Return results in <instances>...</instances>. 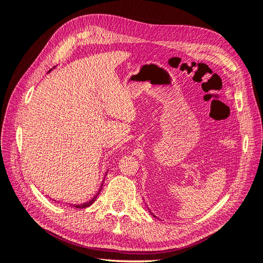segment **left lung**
<instances>
[{
	"label": "left lung",
	"instance_id": "1",
	"mask_svg": "<svg viewBox=\"0 0 263 263\" xmlns=\"http://www.w3.org/2000/svg\"><path fill=\"white\" fill-rule=\"evenodd\" d=\"M148 210H149V209H148ZM149 213H150V214H151V215H153V216H154V217H156V216H155V215H154V214H153V213H151V212H150V210H149Z\"/></svg>",
	"mask_w": 263,
	"mask_h": 263
}]
</instances>
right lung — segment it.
Listing matches in <instances>:
<instances>
[{"instance_id": "obj_1", "label": "right lung", "mask_w": 263, "mask_h": 263, "mask_svg": "<svg viewBox=\"0 0 263 263\" xmlns=\"http://www.w3.org/2000/svg\"><path fill=\"white\" fill-rule=\"evenodd\" d=\"M107 174V173H106ZM102 186H103V183H102V185H101V189L99 190V192L95 194L94 196H93V198L92 200H90L89 202H86V203H83V204H79V205H73L76 209H85V208H87V206H90V205H92L94 202H95V200H97V197L99 196V194H100V192H101V190H102Z\"/></svg>"}]
</instances>
